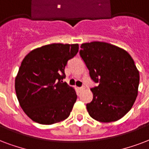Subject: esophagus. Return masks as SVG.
<instances>
[{
	"mask_svg": "<svg viewBox=\"0 0 149 149\" xmlns=\"http://www.w3.org/2000/svg\"><path fill=\"white\" fill-rule=\"evenodd\" d=\"M84 89H85V87H84V86L79 87V91H82V90H83Z\"/></svg>",
	"mask_w": 149,
	"mask_h": 149,
	"instance_id": "obj_1",
	"label": "esophagus"
}]
</instances>
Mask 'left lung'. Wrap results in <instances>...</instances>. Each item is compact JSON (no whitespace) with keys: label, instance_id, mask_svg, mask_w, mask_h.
<instances>
[{"label":"left lung","instance_id":"1","mask_svg":"<svg viewBox=\"0 0 149 149\" xmlns=\"http://www.w3.org/2000/svg\"><path fill=\"white\" fill-rule=\"evenodd\" d=\"M81 49L89 75L98 83L86 104L89 116L101 123L117 121L131 109L138 93L140 74L134 60L126 50L106 42L84 43Z\"/></svg>","mask_w":149,"mask_h":149}]
</instances>
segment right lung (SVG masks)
<instances>
[{"instance_id":"1","label":"right lung","mask_w":149,"mask_h":149,"mask_svg":"<svg viewBox=\"0 0 149 149\" xmlns=\"http://www.w3.org/2000/svg\"><path fill=\"white\" fill-rule=\"evenodd\" d=\"M78 52V44L55 43L33 49L24 57L15 89L20 107L33 121L52 125L69 117L77 95L63 79L67 63Z\"/></svg>"}]
</instances>
